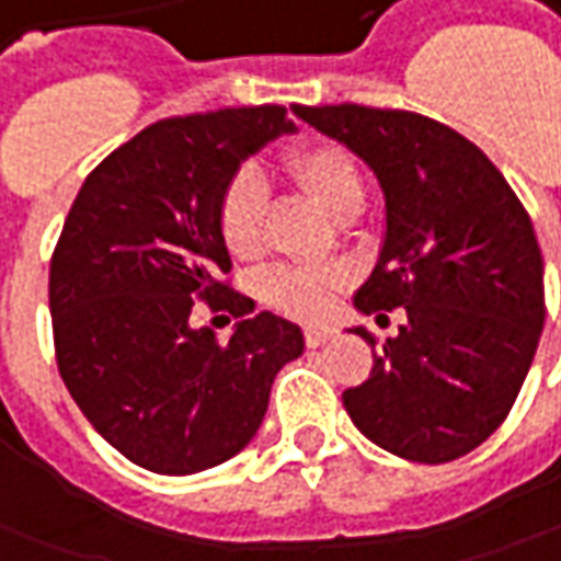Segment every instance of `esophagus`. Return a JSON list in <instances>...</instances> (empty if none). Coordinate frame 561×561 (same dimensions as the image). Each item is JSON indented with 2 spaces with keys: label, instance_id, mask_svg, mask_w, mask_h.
I'll return each mask as SVG.
<instances>
[{
  "label": "esophagus",
  "instance_id": "34e87169",
  "mask_svg": "<svg viewBox=\"0 0 561 561\" xmlns=\"http://www.w3.org/2000/svg\"><path fill=\"white\" fill-rule=\"evenodd\" d=\"M332 335H335V330H327V327H308V330H305V345L308 347L327 345Z\"/></svg>",
  "mask_w": 561,
  "mask_h": 561
}]
</instances>
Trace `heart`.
Instances as JSON below:
<instances>
[{"label": "heart", "mask_w": 561, "mask_h": 561, "mask_svg": "<svg viewBox=\"0 0 561 561\" xmlns=\"http://www.w3.org/2000/svg\"><path fill=\"white\" fill-rule=\"evenodd\" d=\"M287 173L335 219L363 204V176L354 156L339 142H308L287 156ZM265 183L253 170H238L216 201V231L234 259H253L262 247ZM347 284L339 265L272 268L259 277V296L274 311L296 320H318L330 311L335 289Z\"/></svg>", "instance_id": "b5f03b06"}]
</instances>
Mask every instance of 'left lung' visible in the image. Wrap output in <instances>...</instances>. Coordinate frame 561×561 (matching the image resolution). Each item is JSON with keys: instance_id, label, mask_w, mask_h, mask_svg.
I'll list each match as a JSON object with an SVG mask.
<instances>
[{"instance_id": "left-lung-1", "label": "left lung", "mask_w": 561, "mask_h": 561, "mask_svg": "<svg viewBox=\"0 0 561 561\" xmlns=\"http://www.w3.org/2000/svg\"><path fill=\"white\" fill-rule=\"evenodd\" d=\"M293 112L360 156L385 192V247L354 305L405 308V323L378 354L354 330L373 345V373L342 393L347 415L405 461H455L504 424L538 351L547 305L531 219L480 146L427 115Z\"/></svg>"}]
</instances>
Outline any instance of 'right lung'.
<instances>
[{"label": "right lung", "mask_w": 561, "mask_h": 561, "mask_svg": "<svg viewBox=\"0 0 561 561\" xmlns=\"http://www.w3.org/2000/svg\"><path fill=\"white\" fill-rule=\"evenodd\" d=\"M293 130L284 106L164 118L118 146L81 183L54 247V354L84 419L127 461L188 477L256 436L274 376L305 351L272 311L229 342L192 327V308L243 318L216 201L241 161Z\"/></svg>", "instance_id": "obj_1"}]
</instances>
